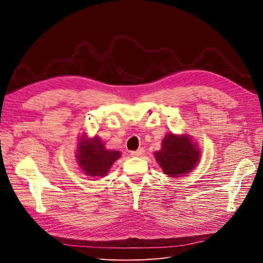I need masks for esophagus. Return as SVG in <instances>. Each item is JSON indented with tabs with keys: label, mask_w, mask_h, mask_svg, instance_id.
Segmentation results:
<instances>
[{
	"label": "esophagus",
	"mask_w": 263,
	"mask_h": 263,
	"mask_svg": "<svg viewBox=\"0 0 263 263\" xmlns=\"http://www.w3.org/2000/svg\"><path fill=\"white\" fill-rule=\"evenodd\" d=\"M144 154H145V149L144 148H139L136 151H132L130 156H133V157H141V156H144Z\"/></svg>",
	"instance_id": "34e87169"
}]
</instances>
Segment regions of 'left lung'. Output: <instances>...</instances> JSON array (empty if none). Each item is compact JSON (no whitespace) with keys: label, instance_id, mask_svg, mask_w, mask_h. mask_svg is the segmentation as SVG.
<instances>
[{"label":"left lung","instance_id":"1","mask_svg":"<svg viewBox=\"0 0 263 263\" xmlns=\"http://www.w3.org/2000/svg\"><path fill=\"white\" fill-rule=\"evenodd\" d=\"M155 158L165 174L181 177L193 170L200 159V151L187 136L168 134L162 140V148L156 151Z\"/></svg>","mask_w":263,"mask_h":263}]
</instances>
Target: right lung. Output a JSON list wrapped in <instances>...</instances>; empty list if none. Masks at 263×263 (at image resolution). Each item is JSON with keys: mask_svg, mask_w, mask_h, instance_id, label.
<instances>
[{"mask_svg": "<svg viewBox=\"0 0 263 263\" xmlns=\"http://www.w3.org/2000/svg\"><path fill=\"white\" fill-rule=\"evenodd\" d=\"M119 157V151L105 149L104 144L97 136L91 139L82 137L77 154L79 164L85 174L91 177L105 176Z\"/></svg>", "mask_w": 263, "mask_h": 263, "instance_id": "obj_1", "label": "right lung"}]
</instances>
